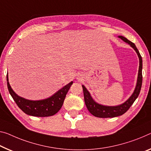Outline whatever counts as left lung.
Returning a JSON list of instances; mask_svg holds the SVG:
<instances>
[{
  "label": "left lung",
  "instance_id": "obj_1",
  "mask_svg": "<svg viewBox=\"0 0 151 151\" xmlns=\"http://www.w3.org/2000/svg\"><path fill=\"white\" fill-rule=\"evenodd\" d=\"M122 40H124L126 42L128 43L134 50H136L138 56L139 57V61H140V65H139V70H138V80L137 83H136V88L134 90V93L132 94V96L129 97V99L127 101L123 103L122 105L115 106H104L102 105L96 103L90 96L89 92L88 91L87 89L84 86H82L83 92V96H84V101L86 106L89 111V112L93 115L95 117H101V118H108V117H115L117 116L122 115L124 114L126 111L129 109V107L132 106L134 102L137 99L139 94H140L141 87H142V57L139 52L138 50L136 48V45L131 41L127 40L126 38L124 36H119Z\"/></svg>",
  "mask_w": 151,
  "mask_h": 151
}]
</instances>
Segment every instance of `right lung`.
<instances>
[{"mask_svg":"<svg viewBox=\"0 0 151 151\" xmlns=\"http://www.w3.org/2000/svg\"><path fill=\"white\" fill-rule=\"evenodd\" d=\"M6 81L9 93L17 105L25 114L35 117H49L56 114L61 109L66 94L73 83V82L69 83L48 99L40 101H29L15 93L9 83L8 74L6 75Z\"/></svg>","mask_w":151,"mask_h":151,"instance_id":"right-lung-1","label":"right lung"}]
</instances>
